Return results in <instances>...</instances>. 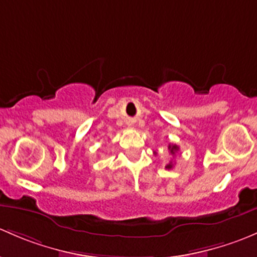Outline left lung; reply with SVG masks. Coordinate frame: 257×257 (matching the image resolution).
<instances>
[{
  "label": "left lung",
  "mask_w": 257,
  "mask_h": 257,
  "mask_svg": "<svg viewBox=\"0 0 257 257\" xmlns=\"http://www.w3.org/2000/svg\"><path fill=\"white\" fill-rule=\"evenodd\" d=\"M178 150H179V147L177 146V145H168V151H169V153H171V155H176V152ZM172 168H173V163L169 162L168 165L166 166V169H172Z\"/></svg>",
  "instance_id": "obj_1"
}]
</instances>
